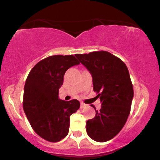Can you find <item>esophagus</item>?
<instances>
[{
	"instance_id": "34e87169",
	"label": "esophagus",
	"mask_w": 160,
	"mask_h": 160,
	"mask_svg": "<svg viewBox=\"0 0 160 160\" xmlns=\"http://www.w3.org/2000/svg\"><path fill=\"white\" fill-rule=\"evenodd\" d=\"M87 107V105L85 104V103H81V108H84V107Z\"/></svg>"
}]
</instances>
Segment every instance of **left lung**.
I'll list each match as a JSON object with an SVG mask.
<instances>
[{
	"label": "left lung",
	"instance_id": "obj_1",
	"mask_svg": "<svg viewBox=\"0 0 160 160\" xmlns=\"http://www.w3.org/2000/svg\"><path fill=\"white\" fill-rule=\"evenodd\" d=\"M76 57L90 72L93 90L101 102L95 118L87 121V133L93 140L106 142L121 132L129 115L134 90L128 70L121 59L105 51Z\"/></svg>",
	"mask_w": 160,
	"mask_h": 160
}]
</instances>
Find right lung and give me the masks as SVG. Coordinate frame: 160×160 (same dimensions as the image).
<instances>
[{
	"mask_svg": "<svg viewBox=\"0 0 160 160\" xmlns=\"http://www.w3.org/2000/svg\"><path fill=\"white\" fill-rule=\"evenodd\" d=\"M80 62L73 55L51 56L31 70L24 87L22 106L33 129L49 142H59L68 135L70 116L79 109L76 99H59V89L67 70Z\"/></svg>",
	"mask_w": 160,
	"mask_h": 160,
	"instance_id": "1",
	"label": "right lung"
}]
</instances>
